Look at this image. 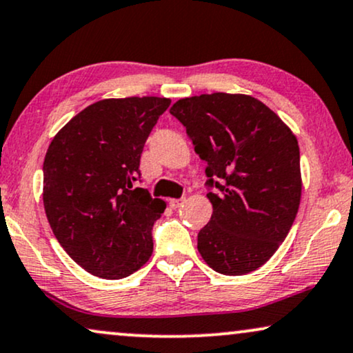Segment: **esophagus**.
I'll use <instances>...</instances> for the list:
<instances>
[{
    "instance_id": "1",
    "label": "esophagus",
    "mask_w": 353,
    "mask_h": 353,
    "mask_svg": "<svg viewBox=\"0 0 353 353\" xmlns=\"http://www.w3.org/2000/svg\"><path fill=\"white\" fill-rule=\"evenodd\" d=\"M184 201H185V199H172L171 201H169V205H171L172 210H177L182 203H184Z\"/></svg>"
}]
</instances>
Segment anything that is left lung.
Listing matches in <instances>:
<instances>
[{
	"label": "left lung",
	"instance_id": "1",
	"mask_svg": "<svg viewBox=\"0 0 353 353\" xmlns=\"http://www.w3.org/2000/svg\"><path fill=\"white\" fill-rule=\"evenodd\" d=\"M169 112L206 163L213 214L199 232L201 258L225 276L258 270L284 242L297 216V139L274 111L248 95L182 98Z\"/></svg>",
	"mask_w": 353,
	"mask_h": 353
}]
</instances>
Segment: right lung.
<instances>
[{"label": "right lung", "mask_w": 353, "mask_h": 353, "mask_svg": "<svg viewBox=\"0 0 353 353\" xmlns=\"http://www.w3.org/2000/svg\"><path fill=\"white\" fill-rule=\"evenodd\" d=\"M169 105L158 97L97 101L46 152V218L65 253L98 278H128L152 256V229L166 203L134 182L143 145Z\"/></svg>", "instance_id": "add662e5"}]
</instances>
